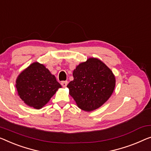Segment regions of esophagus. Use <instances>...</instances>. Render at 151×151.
I'll return each mask as SVG.
<instances>
[{"mask_svg": "<svg viewBox=\"0 0 151 151\" xmlns=\"http://www.w3.org/2000/svg\"><path fill=\"white\" fill-rule=\"evenodd\" d=\"M61 85H62V87H66V86H67V85H68V81H62V83H61Z\"/></svg>", "mask_w": 151, "mask_h": 151, "instance_id": "34e87169", "label": "esophagus"}]
</instances>
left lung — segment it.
<instances>
[{
    "label": "left lung",
    "instance_id": "8db88e82",
    "mask_svg": "<svg viewBox=\"0 0 151 151\" xmlns=\"http://www.w3.org/2000/svg\"><path fill=\"white\" fill-rule=\"evenodd\" d=\"M68 83L69 94L79 109L90 112L100 108L111 97L115 87L111 70L97 58H90L74 70Z\"/></svg>",
    "mask_w": 151,
    "mask_h": 151
}]
</instances>
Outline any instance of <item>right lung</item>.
Wrapping results in <instances>:
<instances>
[{
    "label": "right lung",
    "instance_id": "right-lung-1",
    "mask_svg": "<svg viewBox=\"0 0 151 151\" xmlns=\"http://www.w3.org/2000/svg\"><path fill=\"white\" fill-rule=\"evenodd\" d=\"M15 87L19 98L29 106L40 109L62 87L43 64L34 62L17 76Z\"/></svg>",
    "mask_w": 151,
    "mask_h": 151
}]
</instances>
